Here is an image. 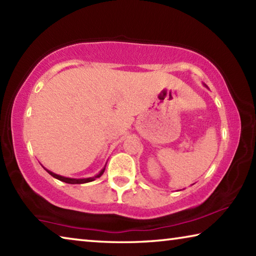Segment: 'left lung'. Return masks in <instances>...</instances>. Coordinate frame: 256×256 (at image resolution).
<instances>
[{"mask_svg":"<svg viewBox=\"0 0 256 256\" xmlns=\"http://www.w3.org/2000/svg\"><path fill=\"white\" fill-rule=\"evenodd\" d=\"M204 86H206V84H204Z\"/></svg>","mask_w":256,"mask_h":256,"instance_id":"obj_1","label":"left lung"}]
</instances>
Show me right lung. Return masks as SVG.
<instances>
[{
	"label": "right lung",
	"mask_w": 256,
	"mask_h": 256,
	"mask_svg": "<svg viewBox=\"0 0 256 256\" xmlns=\"http://www.w3.org/2000/svg\"><path fill=\"white\" fill-rule=\"evenodd\" d=\"M105 168H106V166L104 167L102 170L99 172L96 176L88 177V178H70V177H64V176H60V175L55 174V172H50L48 170H46V168H45V170H46L47 172H48L50 175L53 176L54 178L58 180H62V182H64V183H68V184H84V183H89V182H92V180H94L96 178H99V177H100L104 174V172H105Z\"/></svg>",
	"instance_id": "right-lung-1"
}]
</instances>
